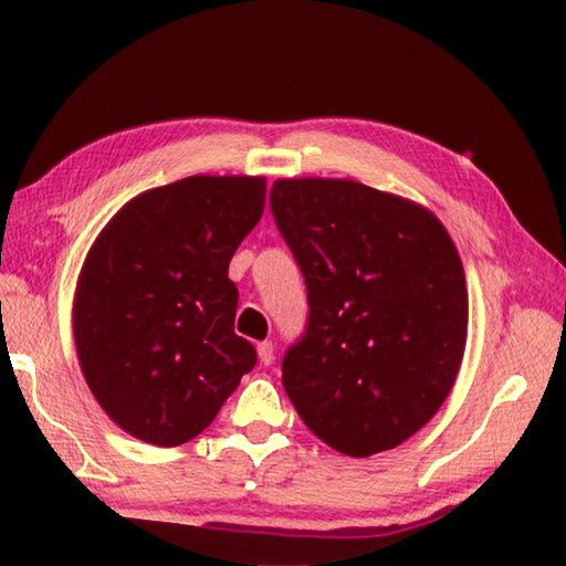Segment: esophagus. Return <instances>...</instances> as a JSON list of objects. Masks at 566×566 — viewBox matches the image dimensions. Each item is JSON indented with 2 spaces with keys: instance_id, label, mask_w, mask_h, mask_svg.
<instances>
[{
  "instance_id": "1",
  "label": "esophagus",
  "mask_w": 566,
  "mask_h": 566,
  "mask_svg": "<svg viewBox=\"0 0 566 566\" xmlns=\"http://www.w3.org/2000/svg\"><path fill=\"white\" fill-rule=\"evenodd\" d=\"M256 354H260V361H262L264 366H270V364L274 361V346H272V342L256 344Z\"/></svg>"
}]
</instances>
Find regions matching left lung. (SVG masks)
Returning a JSON list of instances; mask_svg holds the SVG:
<instances>
[{
	"label": "left lung",
	"instance_id": "left-lung-1",
	"mask_svg": "<svg viewBox=\"0 0 566 566\" xmlns=\"http://www.w3.org/2000/svg\"><path fill=\"white\" fill-rule=\"evenodd\" d=\"M270 208L310 316L282 384L326 446L368 458L443 406L468 336L465 272L433 212L354 180H276Z\"/></svg>",
	"mask_w": 566,
	"mask_h": 566
}]
</instances>
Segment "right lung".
<instances>
[{
	"instance_id": "right-lung-1",
	"label": "right lung",
	"mask_w": 566,
	"mask_h": 566,
	"mask_svg": "<svg viewBox=\"0 0 566 566\" xmlns=\"http://www.w3.org/2000/svg\"><path fill=\"white\" fill-rule=\"evenodd\" d=\"M264 178L192 176L113 214L74 300L81 371L108 418L153 446L188 443L256 364L234 334L228 266L264 210Z\"/></svg>"
}]
</instances>
